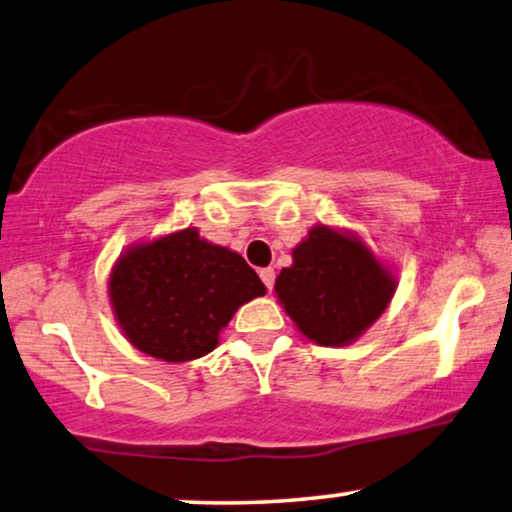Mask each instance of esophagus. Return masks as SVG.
I'll return each mask as SVG.
<instances>
[{
    "instance_id": "esophagus-1",
    "label": "esophagus",
    "mask_w": 512,
    "mask_h": 512,
    "mask_svg": "<svg viewBox=\"0 0 512 512\" xmlns=\"http://www.w3.org/2000/svg\"><path fill=\"white\" fill-rule=\"evenodd\" d=\"M259 278H262V282L266 285V289H273V282H276V271L271 269V266H266V269H259Z\"/></svg>"
}]
</instances>
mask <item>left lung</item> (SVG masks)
Masks as SVG:
<instances>
[{
	"mask_svg": "<svg viewBox=\"0 0 512 512\" xmlns=\"http://www.w3.org/2000/svg\"><path fill=\"white\" fill-rule=\"evenodd\" d=\"M276 278L278 301L299 331L324 347L354 342L391 303L395 276L352 234L312 227Z\"/></svg>",
	"mask_w": 512,
	"mask_h": 512,
	"instance_id": "left-lung-1",
	"label": "left lung"
}]
</instances>
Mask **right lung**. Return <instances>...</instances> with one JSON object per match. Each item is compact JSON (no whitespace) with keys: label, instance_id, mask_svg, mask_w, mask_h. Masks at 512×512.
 Returning <instances> with one entry per match:
<instances>
[{"label":"right lung","instance_id":"right-lung-1","mask_svg":"<svg viewBox=\"0 0 512 512\" xmlns=\"http://www.w3.org/2000/svg\"><path fill=\"white\" fill-rule=\"evenodd\" d=\"M114 317L131 345L167 363L193 361L266 287L241 255L195 227L126 250L110 273Z\"/></svg>","mask_w":512,"mask_h":512}]
</instances>
